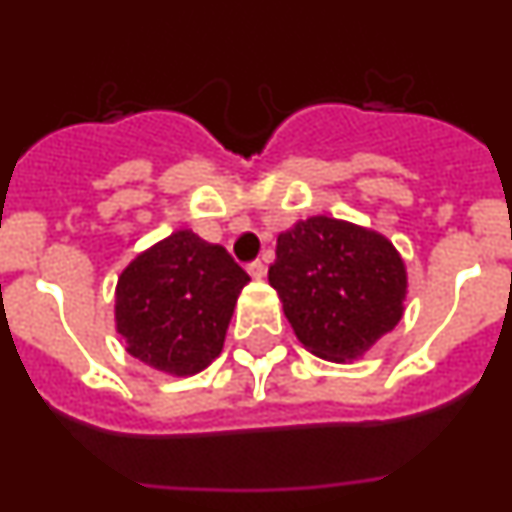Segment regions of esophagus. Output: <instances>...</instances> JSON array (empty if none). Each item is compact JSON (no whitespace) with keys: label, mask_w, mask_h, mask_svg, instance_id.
<instances>
[{"label":"esophagus","mask_w":512,"mask_h":512,"mask_svg":"<svg viewBox=\"0 0 512 512\" xmlns=\"http://www.w3.org/2000/svg\"><path fill=\"white\" fill-rule=\"evenodd\" d=\"M247 272H250V277H255V280H262V277H265V272H267V267H265V262H262V260H255V262H250V265H247Z\"/></svg>","instance_id":"34e87169"}]
</instances>
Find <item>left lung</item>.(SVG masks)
Segmentation results:
<instances>
[{
    "label": "left lung",
    "instance_id": "1",
    "mask_svg": "<svg viewBox=\"0 0 512 512\" xmlns=\"http://www.w3.org/2000/svg\"><path fill=\"white\" fill-rule=\"evenodd\" d=\"M270 285L307 352L359 359L404 317L406 265L384 235L314 215L277 237Z\"/></svg>",
    "mask_w": 512,
    "mask_h": 512
}]
</instances>
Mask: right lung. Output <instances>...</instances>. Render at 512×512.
I'll use <instances>...</instances> for the list:
<instances>
[{"label": "right lung", "instance_id": "obj_1", "mask_svg": "<svg viewBox=\"0 0 512 512\" xmlns=\"http://www.w3.org/2000/svg\"><path fill=\"white\" fill-rule=\"evenodd\" d=\"M247 272L225 247L178 230L148 247L116 285V332L126 352L170 376H193L223 352Z\"/></svg>", "mask_w": 512, "mask_h": 512}]
</instances>
